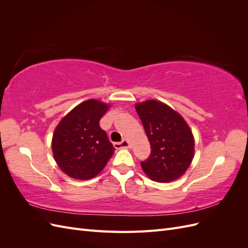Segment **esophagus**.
<instances>
[{
    "label": "esophagus",
    "instance_id": "34e87169",
    "mask_svg": "<svg viewBox=\"0 0 248 248\" xmlns=\"http://www.w3.org/2000/svg\"><path fill=\"white\" fill-rule=\"evenodd\" d=\"M114 146L116 149H122V148H129V142L126 140H123L122 141L114 142Z\"/></svg>",
    "mask_w": 248,
    "mask_h": 248
}]
</instances>
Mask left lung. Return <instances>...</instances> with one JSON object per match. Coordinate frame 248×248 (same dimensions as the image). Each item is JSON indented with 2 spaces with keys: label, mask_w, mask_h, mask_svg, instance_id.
<instances>
[{
  "label": "left lung",
  "mask_w": 248,
  "mask_h": 248,
  "mask_svg": "<svg viewBox=\"0 0 248 248\" xmlns=\"http://www.w3.org/2000/svg\"><path fill=\"white\" fill-rule=\"evenodd\" d=\"M136 109L151 146L148 159L140 162L146 175L156 182H170L189 168L194 155L192 132L182 116L167 104L147 100Z\"/></svg>",
  "instance_id": "8db88e82"
}]
</instances>
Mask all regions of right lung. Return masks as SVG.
<instances>
[{
    "label": "right lung",
    "mask_w": 248,
    "mask_h": 248,
    "mask_svg": "<svg viewBox=\"0 0 248 248\" xmlns=\"http://www.w3.org/2000/svg\"><path fill=\"white\" fill-rule=\"evenodd\" d=\"M108 104L89 99L68 112L55 130L51 149L59 168L78 180L94 178L106 167L115 148L99 126Z\"/></svg>",
    "instance_id": "add662e5"
}]
</instances>
